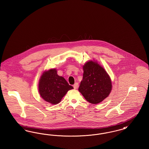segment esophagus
<instances>
[{
	"instance_id": "1",
	"label": "esophagus",
	"mask_w": 149,
	"mask_h": 149,
	"mask_svg": "<svg viewBox=\"0 0 149 149\" xmlns=\"http://www.w3.org/2000/svg\"><path fill=\"white\" fill-rule=\"evenodd\" d=\"M73 86H74V88L75 89H78V87H79V83H75L74 85H73Z\"/></svg>"
}]
</instances>
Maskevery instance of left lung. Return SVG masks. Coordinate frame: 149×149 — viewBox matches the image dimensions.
Segmentation results:
<instances>
[{
    "label": "left lung",
    "instance_id": "8db88e82",
    "mask_svg": "<svg viewBox=\"0 0 149 149\" xmlns=\"http://www.w3.org/2000/svg\"><path fill=\"white\" fill-rule=\"evenodd\" d=\"M83 77L79 91L92 104H98L109 95L112 90L111 78L97 62L89 61L83 66Z\"/></svg>",
    "mask_w": 149,
    "mask_h": 149
}]
</instances>
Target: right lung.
<instances>
[{"label": "right lung", "mask_w": 149, "mask_h": 149, "mask_svg": "<svg viewBox=\"0 0 149 149\" xmlns=\"http://www.w3.org/2000/svg\"><path fill=\"white\" fill-rule=\"evenodd\" d=\"M73 88L63 77L57 75L55 69L45 71L39 81L40 95L45 101L52 104L60 103L66 93Z\"/></svg>", "instance_id": "right-lung-1"}]
</instances>
